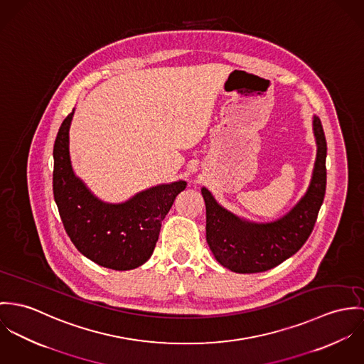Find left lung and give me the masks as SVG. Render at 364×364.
<instances>
[{
  "instance_id": "8db88e82",
  "label": "left lung",
  "mask_w": 364,
  "mask_h": 364,
  "mask_svg": "<svg viewBox=\"0 0 364 364\" xmlns=\"http://www.w3.org/2000/svg\"><path fill=\"white\" fill-rule=\"evenodd\" d=\"M317 156L306 194L282 218L258 223L240 218L202 187L206 208V242L216 261L237 274L268 271L296 254L316 225L326 187V141L321 120L313 117Z\"/></svg>"
}]
</instances>
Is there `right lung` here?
<instances>
[{
    "instance_id": "add662e5",
    "label": "right lung",
    "mask_w": 364,
    "mask_h": 364,
    "mask_svg": "<svg viewBox=\"0 0 364 364\" xmlns=\"http://www.w3.org/2000/svg\"><path fill=\"white\" fill-rule=\"evenodd\" d=\"M75 109L63 122L54 142L53 193L71 242L90 261L114 271L145 264L159 239L162 220L187 183L178 180L144 190L129 200L97 198L74 173L70 127Z\"/></svg>"
}]
</instances>
